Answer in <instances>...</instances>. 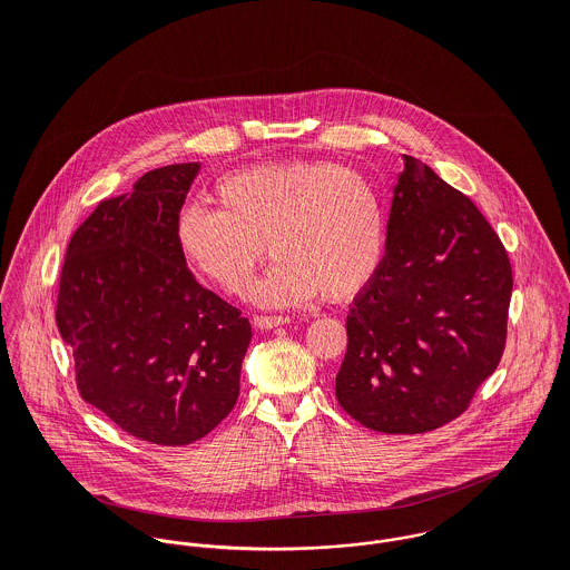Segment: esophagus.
<instances>
[{"instance_id": "esophagus-1", "label": "esophagus", "mask_w": 570, "mask_h": 570, "mask_svg": "<svg viewBox=\"0 0 570 570\" xmlns=\"http://www.w3.org/2000/svg\"><path fill=\"white\" fill-rule=\"evenodd\" d=\"M254 326L256 328H274V326L285 325V323H289V318H283V316H254Z\"/></svg>"}]
</instances>
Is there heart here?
Listing matches in <instances>:
<instances>
[{
  "label": "heart",
  "instance_id": "1",
  "mask_svg": "<svg viewBox=\"0 0 570 570\" xmlns=\"http://www.w3.org/2000/svg\"><path fill=\"white\" fill-rule=\"evenodd\" d=\"M217 210L186 206L175 245L199 276L242 294L265 256L276 263L252 285L258 307L340 303L364 292L386 249V210L362 173L333 163H267L215 184Z\"/></svg>",
  "mask_w": 570,
  "mask_h": 570
}]
</instances>
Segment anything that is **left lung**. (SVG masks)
<instances>
[{"mask_svg": "<svg viewBox=\"0 0 570 570\" xmlns=\"http://www.w3.org/2000/svg\"><path fill=\"white\" fill-rule=\"evenodd\" d=\"M386 252L353 298L335 397L384 434H419L456 419L495 371L513 289L498 235L470 197L402 156Z\"/></svg>", "mask_w": 570, "mask_h": 570, "instance_id": "obj_1", "label": "left lung"}]
</instances>
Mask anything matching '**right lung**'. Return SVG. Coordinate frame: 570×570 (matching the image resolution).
I'll return each instance as SVG.
<instances>
[{
    "mask_svg": "<svg viewBox=\"0 0 570 570\" xmlns=\"http://www.w3.org/2000/svg\"><path fill=\"white\" fill-rule=\"evenodd\" d=\"M202 164L145 173L72 235L57 325L82 400L136 439L188 445L237 404L252 326L204 289L175 245Z\"/></svg>",
    "mask_w": 570,
    "mask_h": 570,
    "instance_id": "1",
    "label": "right lung"
}]
</instances>
